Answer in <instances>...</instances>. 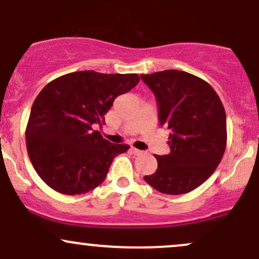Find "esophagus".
Wrapping results in <instances>:
<instances>
[{"mask_svg":"<svg viewBox=\"0 0 259 259\" xmlns=\"http://www.w3.org/2000/svg\"><path fill=\"white\" fill-rule=\"evenodd\" d=\"M131 153L135 154V155H142L143 151L139 150V149H136V148H131Z\"/></svg>","mask_w":259,"mask_h":259,"instance_id":"1","label":"esophagus"}]
</instances>
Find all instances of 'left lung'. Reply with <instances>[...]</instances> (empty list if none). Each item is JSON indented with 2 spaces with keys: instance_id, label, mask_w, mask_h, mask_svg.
Masks as SVG:
<instances>
[{
  "instance_id": "1",
  "label": "left lung",
  "mask_w": 259,
  "mask_h": 259,
  "mask_svg": "<svg viewBox=\"0 0 259 259\" xmlns=\"http://www.w3.org/2000/svg\"><path fill=\"white\" fill-rule=\"evenodd\" d=\"M159 106L160 126L169 133V154L144 179L154 189L181 195L200 187L220 165L227 147V117L220 97L202 78L179 70L141 75Z\"/></svg>"
}]
</instances>
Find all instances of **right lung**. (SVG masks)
<instances>
[{
    "instance_id": "1",
    "label": "right lung",
    "mask_w": 259,
    "mask_h": 259,
    "mask_svg": "<svg viewBox=\"0 0 259 259\" xmlns=\"http://www.w3.org/2000/svg\"><path fill=\"white\" fill-rule=\"evenodd\" d=\"M139 80L137 74L86 70L46 84L32 104L25 136L30 161L48 187L78 195L104 182L114 157L130 145L112 144L93 127L105 123L115 98Z\"/></svg>"
}]
</instances>
